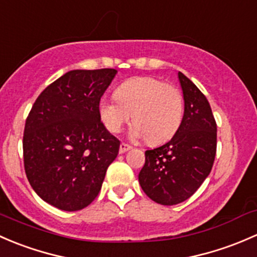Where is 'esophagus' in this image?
Here are the masks:
<instances>
[{
	"instance_id": "esophagus-1",
	"label": "esophagus",
	"mask_w": 257,
	"mask_h": 257,
	"mask_svg": "<svg viewBox=\"0 0 257 257\" xmlns=\"http://www.w3.org/2000/svg\"><path fill=\"white\" fill-rule=\"evenodd\" d=\"M130 148H131V146H130V145H127V144H121L120 145V153H125V152H127V151L130 150Z\"/></svg>"
}]
</instances>
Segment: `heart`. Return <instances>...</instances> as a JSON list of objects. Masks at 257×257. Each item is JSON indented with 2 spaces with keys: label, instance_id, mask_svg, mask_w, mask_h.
I'll return each mask as SVG.
<instances>
[{
  "label": "heart",
  "instance_id": "b5f03b06",
  "mask_svg": "<svg viewBox=\"0 0 257 257\" xmlns=\"http://www.w3.org/2000/svg\"><path fill=\"white\" fill-rule=\"evenodd\" d=\"M115 99H102L99 112L105 127L118 134L134 118L135 137L150 144L171 139L183 117V96L177 86L156 76H134L117 86Z\"/></svg>",
  "mask_w": 257,
  "mask_h": 257
}]
</instances>
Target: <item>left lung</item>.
Masks as SVG:
<instances>
[{
    "label": "left lung",
    "instance_id": "1",
    "mask_svg": "<svg viewBox=\"0 0 257 257\" xmlns=\"http://www.w3.org/2000/svg\"><path fill=\"white\" fill-rule=\"evenodd\" d=\"M184 115L171 141L145 152L139 182L148 198L174 205L192 197L210 173L216 153V122L207 97L183 73Z\"/></svg>",
    "mask_w": 257,
    "mask_h": 257
}]
</instances>
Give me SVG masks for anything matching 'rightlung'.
<instances>
[{"mask_svg": "<svg viewBox=\"0 0 257 257\" xmlns=\"http://www.w3.org/2000/svg\"><path fill=\"white\" fill-rule=\"evenodd\" d=\"M115 69L71 70L37 97L23 134L28 182L48 204L65 211L97 197L120 141L105 128L100 99Z\"/></svg>", "mask_w": 257, "mask_h": 257, "instance_id": "add662e5", "label": "right lung"}]
</instances>
